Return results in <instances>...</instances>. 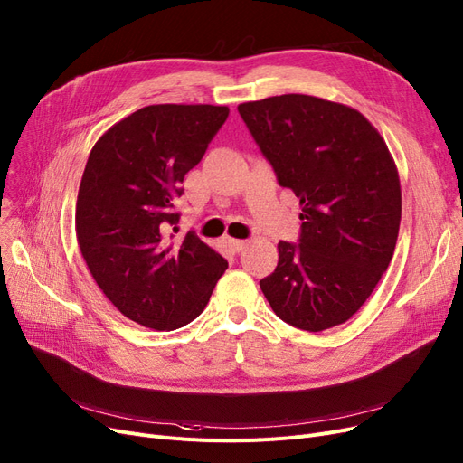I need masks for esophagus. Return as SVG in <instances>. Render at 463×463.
Returning a JSON list of instances; mask_svg holds the SVG:
<instances>
[{"mask_svg":"<svg viewBox=\"0 0 463 463\" xmlns=\"http://www.w3.org/2000/svg\"><path fill=\"white\" fill-rule=\"evenodd\" d=\"M224 243L228 245V249H230L232 252H239V250H243V249L247 247V243L241 241V239H233V237H226Z\"/></svg>","mask_w":463,"mask_h":463,"instance_id":"esophagus-1","label":"esophagus"}]
</instances>
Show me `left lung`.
Segmentation results:
<instances>
[{"label":"left lung","instance_id":"1","mask_svg":"<svg viewBox=\"0 0 463 463\" xmlns=\"http://www.w3.org/2000/svg\"><path fill=\"white\" fill-rule=\"evenodd\" d=\"M283 188L300 199V243L277 245L260 288L277 317L319 332L354 317L392 262L401 224L397 165L355 108L309 95L237 106Z\"/></svg>","mask_w":463,"mask_h":463}]
</instances>
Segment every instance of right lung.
<instances>
[{"mask_svg":"<svg viewBox=\"0 0 463 463\" xmlns=\"http://www.w3.org/2000/svg\"><path fill=\"white\" fill-rule=\"evenodd\" d=\"M230 114L228 106L154 104L123 118L89 154L76 203L83 260L125 317L175 330L205 309L228 262L194 233L173 201Z\"/></svg>","mask_w":463,"mask_h":463,"instance_id":"right-lung-1","label":"right lung"}]
</instances>
